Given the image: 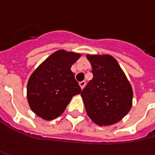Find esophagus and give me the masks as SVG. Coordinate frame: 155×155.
I'll return each instance as SVG.
<instances>
[{
  "label": "esophagus",
  "mask_w": 155,
  "mask_h": 155,
  "mask_svg": "<svg viewBox=\"0 0 155 155\" xmlns=\"http://www.w3.org/2000/svg\"><path fill=\"white\" fill-rule=\"evenodd\" d=\"M79 84H80V87H81V89H83V88L85 87L86 81H81V82L79 83Z\"/></svg>",
  "instance_id": "34e87169"
}]
</instances>
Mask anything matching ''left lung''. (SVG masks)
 <instances>
[{"instance_id":"1","label":"left lung","mask_w":155,"mask_h":155,"mask_svg":"<svg viewBox=\"0 0 155 155\" xmlns=\"http://www.w3.org/2000/svg\"><path fill=\"white\" fill-rule=\"evenodd\" d=\"M87 58L94 74L81 94L87 113L99 126L115 124L132 107L131 84L112 56L87 54Z\"/></svg>"}]
</instances>
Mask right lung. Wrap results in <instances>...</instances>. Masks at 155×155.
Here are the masks:
<instances>
[{
	"mask_svg": "<svg viewBox=\"0 0 155 155\" xmlns=\"http://www.w3.org/2000/svg\"><path fill=\"white\" fill-rule=\"evenodd\" d=\"M81 56L74 51L52 53L31 74L27 82V101L35 114L45 120L61 116L70 100L81 93L72 65Z\"/></svg>",
	"mask_w": 155,
	"mask_h": 155,
	"instance_id": "right-lung-1",
	"label": "right lung"
}]
</instances>
